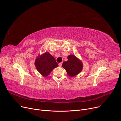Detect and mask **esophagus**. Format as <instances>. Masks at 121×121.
Instances as JSON below:
<instances>
[{
	"mask_svg": "<svg viewBox=\"0 0 121 121\" xmlns=\"http://www.w3.org/2000/svg\"><path fill=\"white\" fill-rule=\"evenodd\" d=\"M62 63H60L58 64V65H59V67H61L62 66Z\"/></svg>",
	"mask_w": 121,
	"mask_h": 121,
	"instance_id": "34e87169",
	"label": "esophagus"
}]
</instances>
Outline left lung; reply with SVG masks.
<instances>
[{"instance_id": "8db88e82", "label": "left lung", "mask_w": 121, "mask_h": 121, "mask_svg": "<svg viewBox=\"0 0 121 121\" xmlns=\"http://www.w3.org/2000/svg\"><path fill=\"white\" fill-rule=\"evenodd\" d=\"M83 63L75 55L71 54L68 56V61L64 62L62 65L69 77H73L79 74L83 69Z\"/></svg>"}]
</instances>
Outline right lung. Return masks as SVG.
<instances>
[{
  "mask_svg": "<svg viewBox=\"0 0 121 121\" xmlns=\"http://www.w3.org/2000/svg\"><path fill=\"white\" fill-rule=\"evenodd\" d=\"M35 65L42 76L47 77L53 69L58 66L54 57L48 52L39 55L35 61Z\"/></svg>",
  "mask_w": 121,
  "mask_h": 121,
  "instance_id": "1",
  "label": "right lung"
}]
</instances>
